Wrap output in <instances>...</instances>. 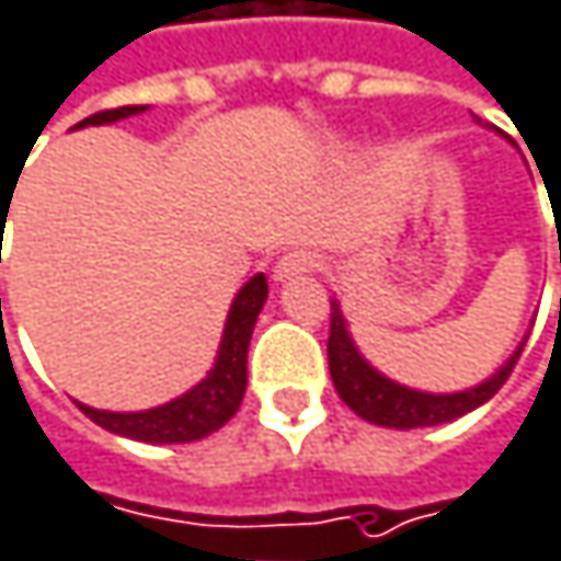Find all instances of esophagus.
<instances>
[{"instance_id":"esophagus-1","label":"esophagus","mask_w":561,"mask_h":561,"mask_svg":"<svg viewBox=\"0 0 561 561\" xmlns=\"http://www.w3.org/2000/svg\"><path fill=\"white\" fill-rule=\"evenodd\" d=\"M320 267H323L320 254H313V251H290V254H284V257L277 261L274 277H277V280H287V277L310 274V271H320Z\"/></svg>"}]
</instances>
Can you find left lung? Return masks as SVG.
<instances>
[{
    "label": "left lung",
    "instance_id": "obj_1",
    "mask_svg": "<svg viewBox=\"0 0 561 561\" xmlns=\"http://www.w3.org/2000/svg\"><path fill=\"white\" fill-rule=\"evenodd\" d=\"M526 346V343H523ZM523 346L516 350V356L483 386L467 389V392H454V396H427L415 392L405 386L389 382L386 376H379L353 346L343 313L336 307V300H330V340H327V353H330V376L333 386L340 392V399L359 415V419L382 424V427H427V424H444V421L460 419L473 409H480L486 399H493L503 382L510 379Z\"/></svg>",
    "mask_w": 561,
    "mask_h": 561
}]
</instances>
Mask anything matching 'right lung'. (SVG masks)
<instances>
[{
  "label": "right lung",
  "instance_id": "right-lung-1",
  "mask_svg": "<svg viewBox=\"0 0 561 561\" xmlns=\"http://www.w3.org/2000/svg\"><path fill=\"white\" fill-rule=\"evenodd\" d=\"M140 111L142 107L98 111L88 121H81L78 127L114 124V121L134 117ZM264 300H267V277L257 274L241 287V294L234 297V304L228 310V323H225V336L218 346L215 369L182 399L159 405V409H149V412H127V415L124 412H98L88 405H81V412L114 434H124L134 440H149V444H185V440H198V437L218 431L241 409V399L248 389V343H251L254 320H257Z\"/></svg>",
  "mask_w": 561,
  "mask_h": 561
}]
</instances>
